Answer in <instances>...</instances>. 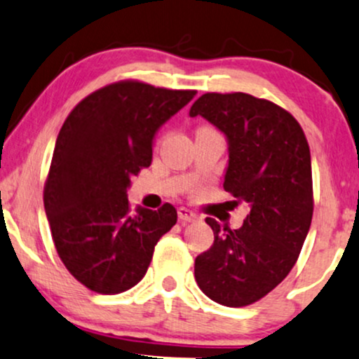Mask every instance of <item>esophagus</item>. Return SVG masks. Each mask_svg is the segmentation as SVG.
<instances>
[{"instance_id": "1", "label": "esophagus", "mask_w": 359, "mask_h": 359, "mask_svg": "<svg viewBox=\"0 0 359 359\" xmlns=\"http://www.w3.org/2000/svg\"><path fill=\"white\" fill-rule=\"evenodd\" d=\"M177 214H179V219L184 221V222H192V221L199 219V216H197L196 212H192L191 209H187V208H179Z\"/></svg>"}]
</instances>
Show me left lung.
<instances>
[{
  "mask_svg": "<svg viewBox=\"0 0 359 359\" xmlns=\"http://www.w3.org/2000/svg\"><path fill=\"white\" fill-rule=\"evenodd\" d=\"M219 128L229 143L226 192L246 203L240 229L205 222L212 246L196 258L194 277L214 302H258L290 273L314 212L311 150L299 121L269 100L246 93H205L191 108Z\"/></svg>",
  "mask_w": 359,
  "mask_h": 359,
  "instance_id": "left-lung-1",
  "label": "left lung"
}]
</instances>
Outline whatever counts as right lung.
<instances>
[{
    "instance_id": "1",
    "label": "right lung",
    "mask_w": 359,
    "mask_h": 359,
    "mask_svg": "<svg viewBox=\"0 0 359 359\" xmlns=\"http://www.w3.org/2000/svg\"><path fill=\"white\" fill-rule=\"evenodd\" d=\"M194 96L192 89L118 81L86 96L62 125L43 204L59 258L89 290L114 295L137 285L177 222L168 203L133 214L126 189L150 167L156 130Z\"/></svg>"
}]
</instances>
